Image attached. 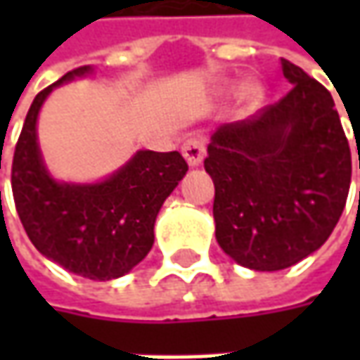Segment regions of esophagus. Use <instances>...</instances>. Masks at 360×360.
<instances>
[{"mask_svg": "<svg viewBox=\"0 0 360 360\" xmlns=\"http://www.w3.org/2000/svg\"><path fill=\"white\" fill-rule=\"evenodd\" d=\"M182 156L186 158L190 166H200L202 160L206 156V146L200 136H190L182 144Z\"/></svg>", "mask_w": 360, "mask_h": 360, "instance_id": "obj_1", "label": "esophagus"}]
</instances>
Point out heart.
<instances>
[{
	"label": "heart",
	"instance_id": "b5f03b06",
	"mask_svg": "<svg viewBox=\"0 0 360 360\" xmlns=\"http://www.w3.org/2000/svg\"><path fill=\"white\" fill-rule=\"evenodd\" d=\"M262 96H264L262 86H258V84H246L240 91V102L244 104L246 110H255L256 105L262 102Z\"/></svg>",
	"mask_w": 360,
	"mask_h": 360
}]
</instances>
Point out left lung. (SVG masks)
<instances>
[{
    "mask_svg": "<svg viewBox=\"0 0 360 360\" xmlns=\"http://www.w3.org/2000/svg\"><path fill=\"white\" fill-rule=\"evenodd\" d=\"M281 65L292 90L250 118L222 124L204 160L220 248L269 272L325 244L351 186V148L330 91L288 60Z\"/></svg>",
    "mask_w": 360,
    "mask_h": 360,
    "instance_id": "8db88e82",
    "label": "left lung"
}]
</instances>
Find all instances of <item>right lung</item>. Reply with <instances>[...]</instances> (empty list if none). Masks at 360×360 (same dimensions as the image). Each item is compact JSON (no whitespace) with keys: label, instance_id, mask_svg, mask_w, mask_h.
Returning <instances> with one entry per match:
<instances>
[{"label":"right lung","instance_id":"obj_1","mask_svg":"<svg viewBox=\"0 0 360 360\" xmlns=\"http://www.w3.org/2000/svg\"><path fill=\"white\" fill-rule=\"evenodd\" d=\"M91 72L77 68L35 96L11 164L15 210L41 255L90 281L130 272L154 244V222L164 200L188 172L180 152L140 150L98 184L53 180L37 146V114L49 91Z\"/></svg>","mask_w":360,"mask_h":360}]
</instances>
